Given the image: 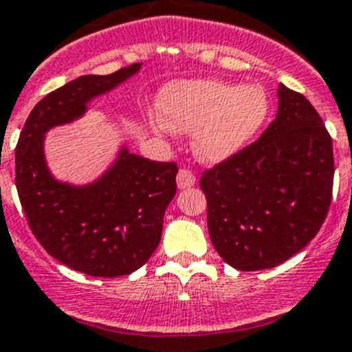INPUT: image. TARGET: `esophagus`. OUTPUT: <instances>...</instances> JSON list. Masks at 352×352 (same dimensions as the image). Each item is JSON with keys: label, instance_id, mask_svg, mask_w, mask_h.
Masks as SVG:
<instances>
[{"label": "esophagus", "instance_id": "esophagus-1", "mask_svg": "<svg viewBox=\"0 0 352 352\" xmlns=\"http://www.w3.org/2000/svg\"><path fill=\"white\" fill-rule=\"evenodd\" d=\"M195 184V173L190 168H180L177 173V186L180 188H188Z\"/></svg>", "mask_w": 352, "mask_h": 352}]
</instances>
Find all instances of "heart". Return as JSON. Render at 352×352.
<instances>
[{"instance_id":"b5f03b06","label":"heart","mask_w":352,"mask_h":352,"mask_svg":"<svg viewBox=\"0 0 352 352\" xmlns=\"http://www.w3.org/2000/svg\"><path fill=\"white\" fill-rule=\"evenodd\" d=\"M157 106L166 128L195 131V150L210 162L241 150L268 114L263 89L216 79L172 82L160 92Z\"/></svg>"}]
</instances>
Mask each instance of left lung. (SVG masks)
Masks as SVG:
<instances>
[{"instance_id": "obj_1", "label": "left lung", "mask_w": 352, "mask_h": 352, "mask_svg": "<svg viewBox=\"0 0 352 352\" xmlns=\"http://www.w3.org/2000/svg\"><path fill=\"white\" fill-rule=\"evenodd\" d=\"M278 98L263 135L201 177L210 241L241 272L275 268L297 254L331 207V135L300 92L280 86Z\"/></svg>"}]
</instances>
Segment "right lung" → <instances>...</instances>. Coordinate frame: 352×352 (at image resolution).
Masks as SVG:
<instances>
[{"mask_svg":"<svg viewBox=\"0 0 352 352\" xmlns=\"http://www.w3.org/2000/svg\"><path fill=\"white\" fill-rule=\"evenodd\" d=\"M140 67L131 64L108 76H82L52 91L32 109L14 151L18 197L33 236L55 260L91 276L129 275L146 263L160 243L179 166L123 150L98 182L70 187L47 170L43 135L79 118L89 99Z\"/></svg>","mask_w":352,"mask_h":352,"instance_id":"add662e5","label":"right lung"}]
</instances>
